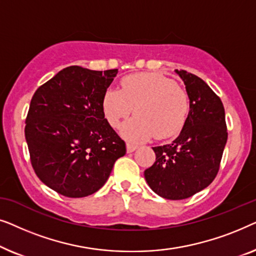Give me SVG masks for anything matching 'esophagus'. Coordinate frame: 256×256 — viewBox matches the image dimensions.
<instances>
[{"label":"esophagus","instance_id":"1","mask_svg":"<svg viewBox=\"0 0 256 256\" xmlns=\"http://www.w3.org/2000/svg\"><path fill=\"white\" fill-rule=\"evenodd\" d=\"M138 148V144H135V143H130V142H127V152H135L136 149Z\"/></svg>","mask_w":256,"mask_h":256}]
</instances>
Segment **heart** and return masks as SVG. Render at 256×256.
Masks as SVG:
<instances>
[{"label": "heart", "mask_w": 256, "mask_h": 256, "mask_svg": "<svg viewBox=\"0 0 256 256\" xmlns=\"http://www.w3.org/2000/svg\"><path fill=\"white\" fill-rule=\"evenodd\" d=\"M120 87V90H106L102 110L114 128L120 127L134 110L135 116L122 128L126 138L163 140L182 130L190 110V98L172 79L160 73H138L122 79Z\"/></svg>", "instance_id": "heart-1"}]
</instances>
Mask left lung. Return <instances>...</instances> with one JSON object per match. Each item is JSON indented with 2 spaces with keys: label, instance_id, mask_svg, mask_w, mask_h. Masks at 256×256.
Here are the masks:
<instances>
[{
  "label": "left lung",
  "instance_id": "8db88e82",
  "mask_svg": "<svg viewBox=\"0 0 256 256\" xmlns=\"http://www.w3.org/2000/svg\"><path fill=\"white\" fill-rule=\"evenodd\" d=\"M190 98V112L172 143L154 146L155 163L144 171L146 183L160 197L180 200L208 186L220 169L227 141L220 98L199 76L176 70Z\"/></svg>",
  "mask_w": 256,
  "mask_h": 256
}]
</instances>
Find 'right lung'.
I'll use <instances>...</instances> for the list:
<instances>
[{
    "mask_svg": "<svg viewBox=\"0 0 256 256\" xmlns=\"http://www.w3.org/2000/svg\"><path fill=\"white\" fill-rule=\"evenodd\" d=\"M118 68L68 66L40 86L26 118L31 166L45 185L70 198L104 186L126 143L104 118L102 99Z\"/></svg>",
    "mask_w": 256,
    "mask_h": 256,
    "instance_id": "1",
    "label": "right lung"
}]
</instances>
